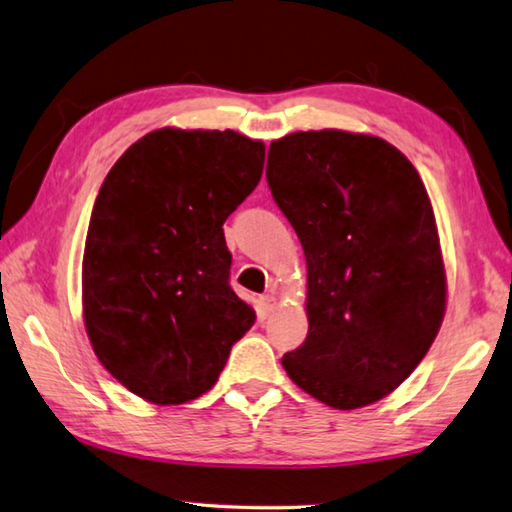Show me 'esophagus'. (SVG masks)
<instances>
[{"mask_svg":"<svg viewBox=\"0 0 512 512\" xmlns=\"http://www.w3.org/2000/svg\"><path fill=\"white\" fill-rule=\"evenodd\" d=\"M275 306H277L275 293H266L259 297V313H262V318H268V315L275 311Z\"/></svg>","mask_w":512,"mask_h":512,"instance_id":"esophagus-1","label":"esophagus"}]
</instances>
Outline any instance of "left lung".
Wrapping results in <instances>:
<instances>
[{
	"instance_id": "1",
	"label": "left lung",
	"mask_w": 512,
	"mask_h": 512,
	"mask_svg": "<svg viewBox=\"0 0 512 512\" xmlns=\"http://www.w3.org/2000/svg\"><path fill=\"white\" fill-rule=\"evenodd\" d=\"M273 199L306 259L309 333L288 378L336 410L394 392L441 329L448 277L416 167L374 134L320 129L268 147Z\"/></svg>"
}]
</instances>
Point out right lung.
Here are the masks:
<instances>
[{
	"label": "right lung",
	"mask_w": 512,
	"mask_h": 512,
	"mask_svg": "<svg viewBox=\"0 0 512 512\" xmlns=\"http://www.w3.org/2000/svg\"><path fill=\"white\" fill-rule=\"evenodd\" d=\"M266 147L161 127L111 167L82 255V320L111 376L156 405L206 394L255 309L228 284L224 221L257 188Z\"/></svg>",
	"instance_id": "add662e5"
}]
</instances>
